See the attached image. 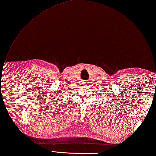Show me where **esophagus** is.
<instances>
[{
	"instance_id": "esophagus-1",
	"label": "esophagus",
	"mask_w": 156,
	"mask_h": 156,
	"mask_svg": "<svg viewBox=\"0 0 156 156\" xmlns=\"http://www.w3.org/2000/svg\"><path fill=\"white\" fill-rule=\"evenodd\" d=\"M85 84H88V82H85Z\"/></svg>"
}]
</instances>
